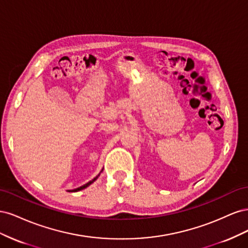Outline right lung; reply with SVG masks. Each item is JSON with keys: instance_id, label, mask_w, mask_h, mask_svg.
Returning <instances> with one entry per match:
<instances>
[{"instance_id": "obj_1", "label": "right lung", "mask_w": 248, "mask_h": 248, "mask_svg": "<svg viewBox=\"0 0 248 248\" xmlns=\"http://www.w3.org/2000/svg\"><path fill=\"white\" fill-rule=\"evenodd\" d=\"M99 177V175L98 176H96L93 180H91V181H89L88 183H86L85 185H82V186H80V187H78V188H76V189H73V190H68L69 192H77V191H79V190H81V189H85L86 188V187H88L89 185H91L94 181H95V180L97 179V178H98Z\"/></svg>"}]
</instances>
